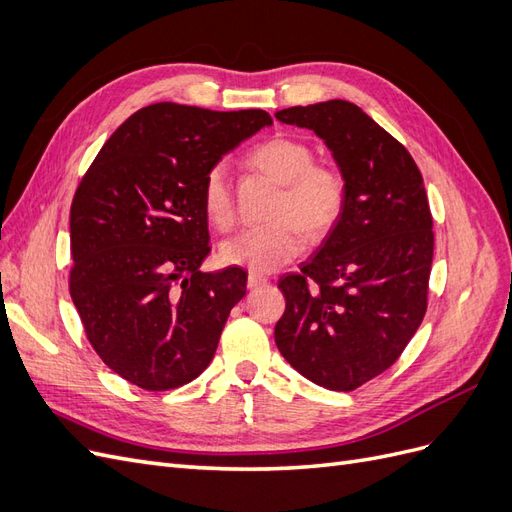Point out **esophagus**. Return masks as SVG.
<instances>
[{
    "mask_svg": "<svg viewBox=\"0 0 512 512\" xmlns=\"http://www.w3.org/2000/svg\"><path fill=\"white\" fill-rule=\"evenodd\" d=\"M265 284H269V277L267 275H262V273H250V277H247V288H260V286H265Z\"/></svg>",
    "mask_w": 512,
    "mask_h": 512,
    "instance_id": "34e87169",
    "label": "esophagus"
}]
</instances>
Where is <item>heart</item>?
<instances>
[{
    "mask_svg": "<svg viewBox=\"0 0 512 512\" xmlns=\"http://www.w3.org/2000/svg\"><path fill=\"white\" fill-rule=\"evenodd\" d=\"M247 160L282 183L271 207L275 220L228 239L222 245V258L254 273H269L305 250L307 232L320 239L339 224L348 203V185L342 170L314 160L312 147L297 138H269L256 145ZM203 207L220 230L235 224V200L222 164L211 166L203 179Z\"/></svg>",
    "mask_w": 512,
    "mask_h": 512,
    "instance_id": "1",
    "label": "heart"
}]
</instances>
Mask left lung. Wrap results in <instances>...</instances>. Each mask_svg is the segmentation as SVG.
<instances>
[{
    "label": "left lung",
    "instance_id": "obj_1",
    "mask_svg": "<svg viewBox=\"0 0 512 512\" xmlns=\"http://www.w3.org/2000/svg\"><path fill=\"white\" fill-rule=\"evenodd\" d=\"M314 130L346 177L339 224L299 273L280 277L286 312L275 344L307 380L354 391L389 369L427 312L433 220L416 162L346 100L275 113Z\"/></svg>",
    "mask_w": 512,
    "mask_h": 512
}]
</instances>
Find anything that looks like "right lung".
Masks as SVG:
<instances>
[{
  "label": "right lung",
  "mask_w": 512,
  "mask_h": 512,
  "mask_svg": "<svg viewBox=\"0 0 512 512\" xmlns=\"http://www.w3.org/2000/svg\"><path fill=\"white\" fill-rule=\"evenodd\" d=\"M273 119L260 108L158 102L108 138L70 207V297L91 348L145 391L192 382L211 363L247 271L203 273V179Z\"/></svg>",
  "instance_id": "add662e5"
}]
</instances>
